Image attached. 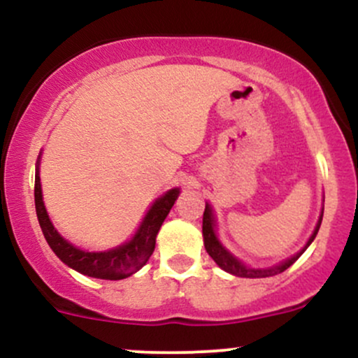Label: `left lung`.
<instances>
[{
	"label": "left lung",
	"mask_w": 358,
	"mask_h": 358,
	"mask_svg": "<svg viewBox=\"0 0 358 358\" xmlns=\"http://www.w3.org/2000/svg\"><path fill=\"white\" fill-rule=\"evenodd\" d=\"M322 219H323V212L322 215H320V220H318V225H316L313 236L310 237V241H308V244L303 248L301 252H298L296 256H293L291 259H287V261L281 262L279 266H273V268H266V269H250L248 266L242 264L241 261H237L236 257L232 256V254H229L227 250L222 248V244L217 239L215 232H213V215H212V210L210 207H208V203L205 205V212H203V225H202V232H203V244H205V250L208 252V256H210L213 261L217 262V264L220 266L222 269L227 271V273L234 274V276H241V278H269V276H274V274H279L282 273V271H286L289 268L291 264H293L296 259L301 256L303 252H305L308 245L313 242V239L316 237V234H318V229L320 225H322Z\"/></svg>",
	"instance_id": "left-lung-1"
}]
</instances>
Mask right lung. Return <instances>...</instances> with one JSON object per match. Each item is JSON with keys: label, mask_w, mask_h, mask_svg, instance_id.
<instances>
[{"label": "right lung", "mask_w": 358, "mask_h": 358, "mask_svg": "<svg viewBox=\"0 0 358 358\" xmlns=\"http://www.w3.org/2000/svg\"><path fill=\"white\" fill-rule=\"evenodd\" d=\"M176 196H178V188H173V190L166 192L162 199L156 200L143 220L141 227L138 229L136 236L127 244L106 250V252H85V250L73 248L71 242L65 241L52 225L42 200V185H40L38 166H36L35 208L45 239L62 262L90 278L117 281V279H124L141 269L153 254L156 234L173 207Z\"/></svg>", "instance_id": "add662e5"}]
</instances>
